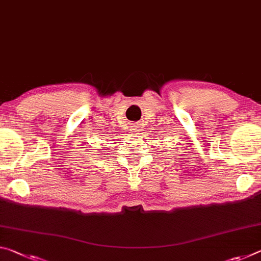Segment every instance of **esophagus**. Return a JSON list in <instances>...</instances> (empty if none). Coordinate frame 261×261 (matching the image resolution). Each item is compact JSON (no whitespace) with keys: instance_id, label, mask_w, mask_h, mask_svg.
Masks as SVG:
<instances>
[{"instance_id":"34e87169","label":"esophagus","mask_w":261,"mask_h":261,"mask_svg":"<svg viewBox=\"0 0 261 261\" xmlns=\"http://www.w3.org/2000/svg\"><path fill=\"white\" fill-rule=\"evenodd\" d=\"M140 123H132V124L129 126V131L132 135L136 136L138 132L140 131Z\"/></svg>"}]
</instances>
